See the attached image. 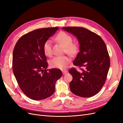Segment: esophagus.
<instances>
[{
  "label": "esophagus",
  "instance_id": "obj_1",
  "mask_svg": "<svg viewBox=\"0 0 123 123\" xmlns=\"http://www.w3.org/2000/svg\"><path fill=\"white\" fill-rule=\"evenodd\" d=\"M67 72H68V71H66V70H63V71H62V73L63 75L65 74L66 73H67Z\"/></svg>",
  "mask_w": 123,
  "mask_h": 123
}]
</instances>
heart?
<instances>
[{
	"mask_svg": "<svg viewBox=\"0 0 123 123\" xmlns=\"http://www.w3.org/2000/svg\"><path fill=\"white\" fill-rule=\"evenodd\" d=\"M55 40L65 47L66 53L71 56L77 55L79 50L78 45L73 43V37L69 34L64 31L60 32L56 37ZM43 51L47 56H50L52 54V44L49 40H47L43 44ZM71 61V59L66 55L55 56L51 59L49 64L51 68L63 69L65 68Z\"/></svg>",
	"mask_w": 123,
	"mask_h": 123,
	"instance_id": "1",
	"label": "heart"
}]
</instances>
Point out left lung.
Listing matches in <instances>:
<instances>
[{
    "mask_svg": "<svg viewBox=\"0 0 123 123\" xmlns=\"http://www.w3.org/2000/svg\"><path fill=\"white\" fill-rule=\"evenodd\" d=\"M62 29L76 37L80 45V51L73 64L84 67L78 72L69 69L73 77L69 83L71 92L82 97H90L98 93L106 80L110 60L107 46L101 37L83 27H66Z\"/></svg>",
    "mask_w": 123,
    "mask_h": 123,
    "instance_id": "1",
    "label": "left lung"
}]
</instances>
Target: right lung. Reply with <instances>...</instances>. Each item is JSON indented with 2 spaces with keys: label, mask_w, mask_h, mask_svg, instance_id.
Wrapping results in <instances>:
<instances>
[{
  "label": "right lung",
  "mask_w": 123,
  "mask_h": 123,
  "mask_svg": "<svg viewBox=\"0 0 123 123\" xmlns=\"http://www.w3.org/2000/svg\"><path fill=\"white\" fill-rule=\"evenodd\" d=\"M58 29L56 27L31 31L20 37L14 48V75L20 89L31 99L42 100L51 96L56 81L62 76L60 69H47L43 48L44 42Z\"/></svg>",
  "instance_id": "obj_1"
}]
</instances>
